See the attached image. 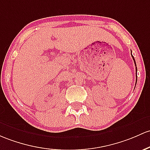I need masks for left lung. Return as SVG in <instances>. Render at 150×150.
<instances>
[{
  "label": "left lung",
  "mask_w": 150,
  "mask_h": 150,
  "mask_svg": "<svg viewBox=\"0 0 150 150\" xmlns=\"http://www.w3.org/2000/svg\"><path fill=\"white\" fill-rule=\"evenodd\" d=\"M132 58H133V60H134V64H135V66H136V71H137V65H136V62H135V60H134V57H133V56H132ZM136 77H137V75H136ZM136 83H137V80H136Z\"/></svg>",
  "instance_id": "8db88e82"
}]
</instances>
